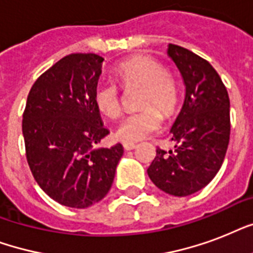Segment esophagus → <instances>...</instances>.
<instances>
[{"label":"esophagus","mask_w":253,"mask_h":253,"mask_svg":"<svg viewBox=\"0 0 253 253\" xmlns=\"http://www.w3.org/2000/svg\"><path fill=\"white\" fill-rule=\"evenodd\" d=\"M123 148L126 151H131L134 150V148H136V144H135V143H123Z\"/></svg>","instance_id":"esophagus-1"}]
</instances>
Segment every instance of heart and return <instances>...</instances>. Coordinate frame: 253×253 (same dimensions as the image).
I'll return each mask as SVG.
<instances>
[{"instance_id":"obj_1","label":"heart","mask_w":253,"mask_h":253,"mask_svg":"<svg viewBox=\"0 0 253 253\" xmlns=\"http://www.w3.org/2000/svg\"><path fill=\"white\" fill-rule=\"evenodd\" d=\"M122 86L143 89L142 111L125 117L115 128V138L126 143L142 140L160 130L163 111L167 117L174 113L178 103V87L167 68L150 56H134L115 68ZM94 103L103 115L117 118L121 113V89L113 81H101L94 87ZM158 107V111L156 107Z\"/></svg>"}]
</instances>
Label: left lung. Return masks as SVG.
I'll list each match as a JSON object with an SVG mask.
<instances>
[{
	"label": "left lung",
	"instance_id": "obj_1",
	"mask_svg": "<svg viewBox=\"0 0 253 253\" xmlns=\"http://www.w3.org/2000/svg\"><path fill=\"white\" fill-rule=\"evenodd\" d=\"M168 55L185 85L184 105L170 130L176 150L158 148L147 173L160 190L185 197L205 188L222 167L230 142V98L208 60L176 44L168 45Z\"/></svg>",
	"mask_w": 253,
	"mask_h": 253
}]
</instances>
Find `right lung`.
Returning <instances> with one entry per match:
<instances>
[{
  "instance_id": "add662e5",
  "label": "right lung",
  "mask_w": 253,
  "mask_h": 253,
  "mask_svg": "<svg viewBox=\"0 0 253 253\" xmlns=\"http://www.w3.org/2000/svg\"><path fill=\"white\" fill-rule=\"evenodd\" d=\"M103 57L71 53L31 86L22 121L26 159L42 190L60 205L85 209L106 196L122 144L93 148L109 134L94 103Z\"/></svg>"
}]
</instances>
